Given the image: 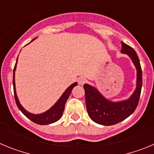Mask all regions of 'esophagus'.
Wrapping results in <instances>:
<instances>
[{
	"mask_svg": "<svg viewBox=\"0 0 154 154\" xmlns=\"http://www.w3.org/2000/svg\"><path fill=\"white\" fill-rule=\"evenodd\" d=\"M86 82V79L85 77H80L78 79V83L79 85H84Z\"/></svg>",
	"mask_w": 154,
	"mask_h": 154,
	"instance_id": "1",
	"label": "esophagus"
}]
</instances>
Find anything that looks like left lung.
<instances>
[{"mask_svg": "<svg viewBox=\"0 0 154 154\" xmlns=\"http://www.w3.org/2000/svg\"><path fill=\"white\" fill-rule=\"evenodd\" d=\"M121 52L130 56L137 72V88L131 96L126 100L113 103L105 97L96 89L85 84L87 112L92 121L103 126H111L120 123L129 117L137 108L142 89V69L135 50L122 42Z\"/></svg>", "mask_w": 154, "mask_h": 154, "instance_id": "left-lung-1", "label": "left lung"}]
</instances>
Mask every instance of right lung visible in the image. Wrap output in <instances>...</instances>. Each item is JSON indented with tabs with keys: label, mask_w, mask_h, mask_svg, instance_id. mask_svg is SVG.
Segmentation results:
<instances>
[{
	"label": "right lung",
	"mask_w": 154,
	"mask_h": 154,
	"mask_svg": "<svg viewBox=\"0 0 154 154\" xmlns=\"http://www.w3.org/2000/svg\"><path fill=\"white\" fill-rule=\"evenodd\" d=\"M35 40V38L32 41ZM31 41V42H32ZM17 62H16L15 65H14V72H13V86H14V99H15L16 104H17L18 109L21 111L23 114H24L25 116L28 118L30 120H31L34 123H37V124L39 125H48L51 124V123H55L56 121H58V119H60L61 117L62 116V114H63L64 109H65V105L66 101H67L68 98L69 97V95H70L71 92L72 90V89L74 88L75 85H77V82H75V83L72 84L64 92V93L62 94V96L59 99H58L57 103H55L51 109L46 111V112H43V113L41 114H32L28 112V111L24 109L22 107L20 103L18 101V99H17V94H16V89H15V83H14V73H15V69H16V65H17Z\"/></svg>",
	"instance_id": "right-lung-1"
}]
</instances>
